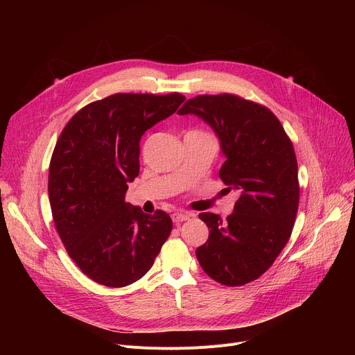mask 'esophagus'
Wrapping results in <instances>:
<instances>
[{"instance_id":"obj_1","label":"esophagus","mask_w":355,"mask_h":355,"mask_svg":"<svg viewBox=\"0 0 355 355\" xmlns=\"http://www.w3.org/2000/svg\"><path fill=\"white\" fill-rule=\"evenodd\" d=\"M171 218H173L174 223H181V221L189 220V218H190V214H189V213H184V211H177V213H174V214L171 216Z\"/></svg>"}]
</instances>
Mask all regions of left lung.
I'll use <instances>...</instances> for the list:
<instances>
[{
	"label": "left lung",
	"instance_id": "left-lung-1",
	"mask_svg": "<svg viewBox=\"0 0 355 355\" xmlns=\"http://www.w3.org/2000/svg\"><path fill=\"white\" fill-rule=\"evenodd\" d=\"M178 114H194L216 130L226 155L220 178L240 193L226 220L198 214L209 227L198 262L221 285L253 282L273 265L295 225L300 181L292 141L270 109L233 93L198 95Z\"/></svg>",
	"mask_w": 355,
	"mask_h": 355
}]
</instances>
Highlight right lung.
I'll use <instances>...</instances> for the list:
<instances>
[{"label": "right lung", "instance_id": "obj_1", "mask_svg": "<svg viewBox=\"0 0 355 355\" xmlns=\"http://www.w3.org/2000/svg\"><path fill=\"white\" fill-rule=\"evenodd\" d=\"M184 101L178 92L115 93L76 112L55 142L49 170L54 226L73 262L96 284L139 281L173 230L165 211L145 214L125 194L139 174L141 137Z\"/></svg>", "mask_w": 355, "mask_h": 355}]
</instances>
